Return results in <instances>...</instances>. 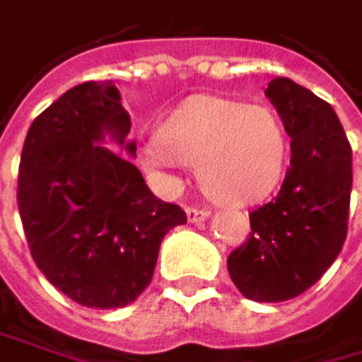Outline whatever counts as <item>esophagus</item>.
I'll return each mask as SVG.
<instances>
[{
  "label": "esophagus",
  "instance_id": "1",
  "mask_svg": "<svg viewBox=\"0 0 362 362\" xmlns=\"http://www.w3.org/2000/svg\"><path fill=\"white\" fill-rule=\"evenodd\" d=\"M211 217V211H206V208H195V206H189L187 208V219L191 223H197V221H204Z\"/></svg>",
  "mask_w": 362,
  "mask_h": 362
}]
</instances>
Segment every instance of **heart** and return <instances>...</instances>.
Returning <instances> with one entry per match:
<instances>
[{
	"mask_svg": "<svg viewBox=\"0 0 362 362\" xmlns=\"http://www.w3.org/2000/svg\"><path fill=\"white\" fill-rule=\"evenodd\" d=\"M154 169L195 165L208 197L247 204L269 195L286 165V134L265 106L197 95L180 106L143 149Z\"/></svg>",
	"mask_w": 362,
	"mask_h": 362,
	"instance_id": "obj_1",
	"label": "heart"
}]
</instances>
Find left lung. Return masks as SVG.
<instances>
[{
    "label": "left lung",
    "mask_w": 362,
    "mask_h": 362,
    "mask_svg": "<svg viewBox=\"0 0 362 362\" xmlns=\"http://www.w3.org/2000/svg\"><path fill=\"white\" fill-rule=\"evenodd\" d=\"M265 95L291 136L280 193L250 213V239L228 256L236 288L254 302L302 296L337 260L352 193V147L332 106L288 78Z\"/></svg>",
    "instance_id": "left-lung-1"
}]
</instances>
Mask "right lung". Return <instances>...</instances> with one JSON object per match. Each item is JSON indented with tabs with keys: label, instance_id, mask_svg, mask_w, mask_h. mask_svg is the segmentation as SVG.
I'll return each instance as SVG.
<instances>
[{
	"label": "right lung",
	"instance_id": "add662e5",
	"mask_svg": "<svg viewBox=\"0 0 362 362\" xmlns=\"http://www.w3.org/2000/svg\"><path fill=\"white\" fill-rule=\"evenodd\" d=\"M130 115L112 82L69 88L28 130L17 204L30 254L66 298L88 308L132 304L151 282L165 234L187 223L128 156Z\"/></svg>",
	"mask_w": 362,
	"mask_h": 362
}]
</instances>
